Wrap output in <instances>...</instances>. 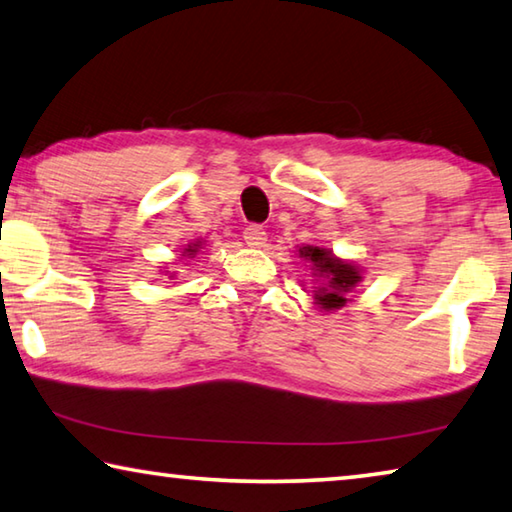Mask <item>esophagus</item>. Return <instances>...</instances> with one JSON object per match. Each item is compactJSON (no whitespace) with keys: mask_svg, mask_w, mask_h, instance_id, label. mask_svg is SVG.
<instances>
[{"mask_svg":"<svg viewBox=\"0 0 512 512\" xmlns=\"http://www.w3.org/2000/svg\"><path fill=\"white\" fill-rule=\"evenodd\" d=\"M244 239H246V244L250 248H262L266 244L268 235H266V230L262 228V225L253 223V225H248V228L244 230Z\"/></svg>","mask_w":512,"mask_h":512,"instance_id":"34e87169","label":"esophagus"}]
</instances>
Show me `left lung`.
<instances>
[{"mask_svg": "<svg viewBox=\"0 0 512 512\" xmlns=\"http://www.w3.org/2000/svg\"><path fill=\"white\" fill-rule=\"evenodd\" d=\"M300 255L309 259L320 275L327 277L325 287L318 289L314 296L318 305L325 311L343 307L345 300H348L345 296L357 287V282H361L357 268L341 262V259H336L329 250L318 246H302Z\"/></svg>", "mask_w": 512, "mask_h": 512, "instance_id": "1", "label": "left lung"}]
</instances>
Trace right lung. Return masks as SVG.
Instances as JSON below:
<instances>
[{
	"mask_svg": "<svg viewBox=\"0 0 512 512\" xmlns=\"http://www.w3.org/2000/svg\"><path fill=\"white\" fill-rule=\"evenodd\" d=\"M198 250V244H194V246H189V248H185V255H194Z\"/></svg>",
	"mask_w": 512,
	"mask_h": 512,
	"instance_id": "obj_1",
	"label": "right lung"
}]
</instances>
